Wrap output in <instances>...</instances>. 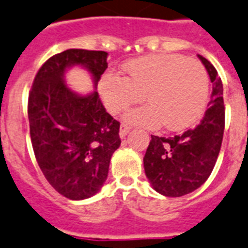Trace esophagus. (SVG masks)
Segmentation results:
<instances>
[{
	"label": "esophagus",
	"mask_w": 248,
	"mask_h": 248,
	"mask_svg": "<svg viewBox=\"0 0 248 248\" xmlns=\"http://www.w3.org/2000/svg\"><path fill=\"white\" fill-rule=\"evenodd\" d=\"M130 130V126L125 125V124H122V126H120V132H119V134H120V137L122 138H124V137L126 136V134L129 133Z\"/></svg>",
	"instance_id": "obj_1"
}]
</instances>
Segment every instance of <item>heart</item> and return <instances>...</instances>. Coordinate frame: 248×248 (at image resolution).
<instances>
[{"mask_svg": "<svg viewBox=\"0 0 248 248\" xmlns=\"http://www.w3.org/2000/svg\"><path fill=\"white\" fill-rule=\"evenodd\" d=\"M123 75L105 74L100 93L112 115L125 111L143 94L148 105L124 118L132 125L157 128L164 124L168 130H182L196 124L205 112L210 82L199 61L182 55H150L125 62Z\"/></svg>", "mask_w": 248, "mask_h": 248, "instance_id": "b5f03b06", "label": "heart"}]
</instances>
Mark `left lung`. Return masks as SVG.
Wrapping results in <instances>:
<instances>
[{
  "mask_svg": "<svg viewBox=\"0 0 248 248\" xmlns=\"http://www.w3.org/2000/svg\"><path fill=\"white\" fill-rule=\"evenodd\" d=\"M213 83V92L202 120L174 137L151 136L143 157L144 171L156 192L180 197L201 187L213 171L224 134L223 83L217 69L199 55Z\"/></svg>",
  "mask_w": 248,
  "mask_h": 248,
  "instance_id": "1",
  "label": "left lung"
}]
</instances>
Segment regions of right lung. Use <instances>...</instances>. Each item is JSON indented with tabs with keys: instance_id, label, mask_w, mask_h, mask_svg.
Masks as SVG:
<instances>
[{
	"instance_id": "add662e5",
	"label": "right lung",
	"mask_w": 248,
	"mask_h": 248,
	"mask_svg": "<svg viewBox=\"0 0 248 248\" xmlns=\"http://www.w3.org/2000/svg\"><path fill=\"white\" fill-rule=\"evenodd\" d=\"M108 52L71 48L53 55L35 74L28 118L35 158L60 195L84 200L100 191L122 140L120 123L106 111L98 93L80 96L64 82L66 69L80 65L94 86L108 69Z\"/></svg>"
}]
</instances>
